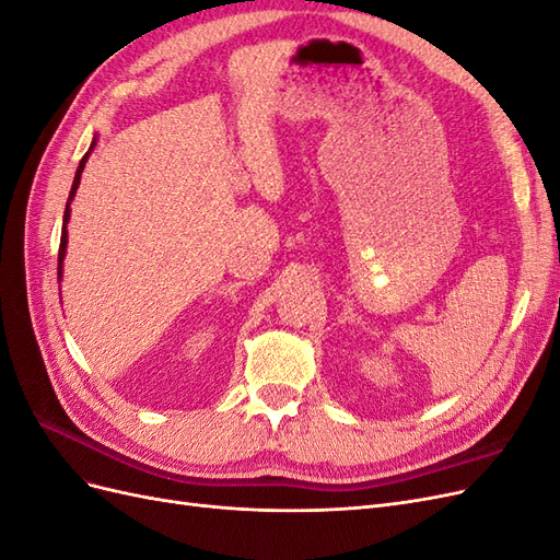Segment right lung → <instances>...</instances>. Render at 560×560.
Here are the masks:
<instances>
[{
    "mask_svg": "<svg viewBox=\"0 0 560 560\" xmlns=\"http://www.w3.org/2000/svg\"><path fill=\"white\" fill-rule=\"evenodd\" d=\"M93 147H95V140H93L91 149H93ZM89 154H91V151H89ZM89 154L81 159V163H79V167H77L74 184H72V191H70V200L74 198V194H77V189H79L81 173H83V165H86V161H89ZM70 200H67V206H65V219H62V235H60V249H58V278H62V259H65V247H67V222H70Z\"/></svg>",
    "mask_w": 560,
    "mask_h": 560,
    "instance_id": "obj_1",
    "label": "right lung"
}]
</instances>
